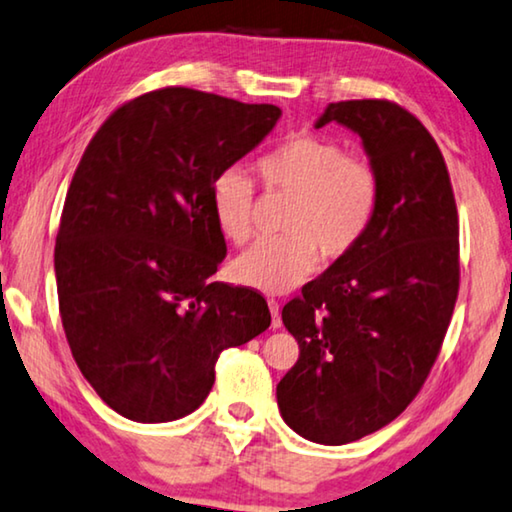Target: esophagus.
Wrapping results in <instances>:
<instances>
[{
    "mask_svg": "<svg viewBox=\"0 0 512 512\" xmlns=\"http://www.w3.org/2000/svg\"><path fill=\"white\" fill-rule=\"evenodd\" d=\"M267 306H270V313H272V327L277 329L281 327V313H279V302L277 300H267Z\"/></svg>",
    "mask_w": 512,
    "mask_h": 512,
    "instance_id": "esophagus-1",
    "label": "esophagus"
}]
</instances>
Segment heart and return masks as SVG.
I'll return each mask as SVG.
<instances>
[{"label": "heart", "instance_id": "1", "mask_svg": "<svg viewBox=\"0 0 512 512\" xmlns=\"http://www.w3.org/2000/svg\"><path fill=\"white\" fill-rule=\"evenodd\" d=\"M270 192L290 194L279 238L258 240L233 261L235 281L261 293H286L316 270L318 251L338 261L355 251L371 229L380 178L371 162L345 155L336 141L290 135L258 160ZM210 208L219 233L245 242L254 217V183L238 167L224 169L210 185Z\"/></svg>", "mask_w": 512, "mask_h": 512}]
</instances>
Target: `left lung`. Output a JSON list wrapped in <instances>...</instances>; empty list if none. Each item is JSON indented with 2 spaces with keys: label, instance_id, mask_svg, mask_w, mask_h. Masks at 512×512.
Returning <instances> with one entry per match:
<instances>
[{
  "label": "left lung",
  "instance_id": "obj_1",
  "mask_svg": "<svg viewBox=\"0 0 512 512\" xmlns=\"http://www.w3.org/2000/svg\"><path fill=\"white\" fill-rule=\"evenodd\" d=\"M357 132L380 178L371 229L290 300L281 320L300 359L277 384L283 421L316 444L371 435L416 398L460 286L458 210L442 151L389 100L327 105L316 128Z\"/></svg>",
  "mask_w": 512,
  "mask_h": 512
}]
</instances>
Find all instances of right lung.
<instances>
[{
    "label": "right lung",
    "mask_w": 512,
    "mask_h": 512,
    "mask_svg": "<svg viewBox=\"0 0 512 512\" xmlns=\"http://www.w3.org/2000/svg\"><path fill=\"white\" fill-rule=\"evenodd\" d=\"M279 116L167 86L125 102L86 146L54 247L59 313L86 382L125 419L194 412L222 350L270 327L261 293L210 281L226 256L210 185Z\"/></svg>",
    "instance_id": "add662e5"
}]
</instances>
